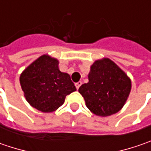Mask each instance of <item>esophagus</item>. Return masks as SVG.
Segmentation results:
<instances>
[{"label": "esophagus", "mask_w": 151, "mask_h": 151, "mask_svg": "<svg viewBox=\"0 0 151 151\" xmlns=\"http://www.w3.org/2000/svg\"><path fill=\"white\" fill-rule=\"evenodd\" d=\"M81 84H82V82H81V81H78V82H76V83L75 84L76 85V89H77V90L80 88V86H81Z\"/></svg>", "instance_id": "esophagus-1"}]
</instances>
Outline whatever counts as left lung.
I'll return each mask as SVG.
<instances>
[{"instance_id":"obj_1","label":"left lung","mask_w":151,"mask_h":151,"mask_svg":"<svg viewBox=\"0 0 151 151\" xmlns=\"http://www.w3.org/2000/svg\"><path fill=\"white\" fill-rule=\"evenodd\" d=\"M89 82L81 85L79 92L91 112L101 117L118 113L131 90V81L109 59L96 60L91 67Z\"/></svg>"}]
</instances>
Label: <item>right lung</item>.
<instances>
[{
  "mask_svg": "<svg viewBox=\"0 0 151 151\" xmlns=\"http://www.w3.org/2000/svg\"><path fill=\"white\" fill-rule=\"evenodd\" d=\"M59 62L43 55L22 73L20 83L27 101L44 113L55 111L65 96L76 91L70 75L59 70Z\"/></svg>",
  "mask_w": 151,
  "mask_h": 151,
  "instance_id": "obj_1",
  "label": "right lung"
}]
</instances>
